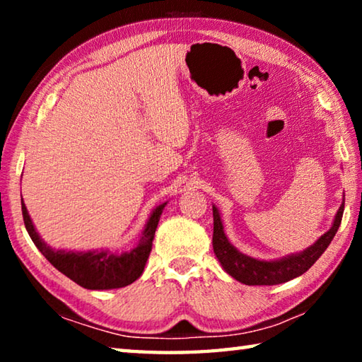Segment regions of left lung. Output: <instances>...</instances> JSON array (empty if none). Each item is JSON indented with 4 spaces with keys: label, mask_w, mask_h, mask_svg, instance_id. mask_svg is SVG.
<instances>
[{
    "label": "left lung",
    "mask_w": 362,
    "mask_h": 362,
    "mask_svg": "<svg viewBox=\"0 0 362 362\" xmlns=\"http://www.w3.org/2000/svg\"><path fill=\"white\" fill-rule=\"evenodd\" d=\"M343 207H345V194H343V203L337 211L332 226L321 235L320 240L310 247H306L302 252L289 254L281 259L274 260H259L254 257H249L238 250L228 241L225 235L223 222L220 217V212L216 206L212 204L214 214V235H212V247L214 254L220 262V265L230 274L231 278L240 281L247 286H274L287 283L302 274L313 267V263L320 259L324 250L329 247L330 241L334 240L337 230H339Z\"/></svg>",
    "instance_id": "8db88e82"
}]
</instances>
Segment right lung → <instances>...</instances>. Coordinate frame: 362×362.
I'll return each mask as SVG.
<instances>
[{
    "label": "right lung",
    "mask_w": 362,
    "mask_h": 362,
    "mask_svg": "<svg viewBox=\"0 0 362 362\" xmlns=\"http://www.w3.org/2000/svg\"><path fill=\"white\" fill-rule=\"evenodd\" d=\"M166 203L156 206L151 211L148 220L142 230L139 243L131 250L116 252L110 249H93V250H64L54 249L40 236L35 225L30 218L25 204L22 199V216L23 223L28 231L30 238L40 252L51 262L54 268L64 273L66 278L75 281L84 289L90 291H108L119 289V287L129 286L140 278L144 273L145 263L148 260L153 238L159 222V217L166 207Z\"/></svg>",
    "instance_id": "obj_1"
}]
</instances>
